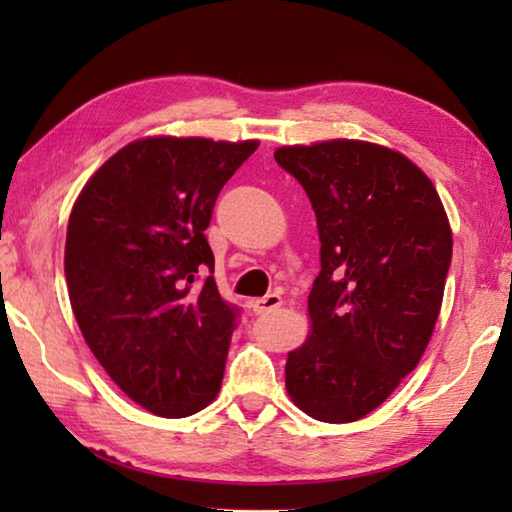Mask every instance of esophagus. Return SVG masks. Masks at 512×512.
Here are the masks:
<instances>
[{
  "label": "esophagus",
  "mask_w": 512,
  "mask_h": 512,
  "mask_svg": "<svg viewBox=\"0 0 512 512\" xmlns=\"http://www.w3.org/2000/svg\"><path fill=\"white\" fill-rule=\"evenodd\" d=\"M280 307H282V298L277 296V293H268V296H264V298L253 300V311L257 316H266Z\"/></svg>",
  "instance_id": "1"
}]
</instances>
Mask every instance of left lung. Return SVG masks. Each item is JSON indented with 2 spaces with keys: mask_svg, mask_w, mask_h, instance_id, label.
Listing matches in <instances>:
<instances>
[{
  "mask_svg": "<svg viewBox=\"0 0 512 512\" xmlns=\"http://www.w3.org/2000/svg\"><path fill=\"white\" fill-rule=\"evenodd\" d=\"M275 160L316 212L311 334L289 352L287 393L320 422L375 411L418 366L443 305L452 230L431 180L386 146H282Z\"/></svg>",
  "mask_w": 512,
  "mask_h": 512,
  "instance_id": "8db88e82",
  "label": "left lung"
}]
</instances>
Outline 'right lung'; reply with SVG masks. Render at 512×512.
I'll return each mask as SVG.
<instances>
[{"label":"right lung","mask_w":512,"mask_h":512,"mask_svg":"<svg viewBox=\"0 0 512 512\" xmlns=\"http://www.w3.org/2000/svg\"><path fill=\"white\" fill-rule=\"evenodd\" d=\"M255 140L146 137L94 171L69 214L65 277L85 343L133 402L162 418L219 393L239 309L205 239L216 196Z\"/></svg>","instance_id":"obj_1"}]
</instances>
